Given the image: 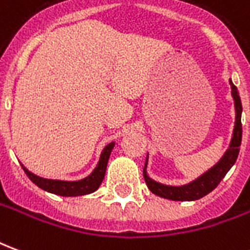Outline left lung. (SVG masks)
Instances as JSON below:
<instances>
[{
    "label": "left lung",
    "instance_id": "left-lung-1",
    "mask_svg": "<svg viewBox=\"0 0 250 250\" xmlns=\"http://www.w3.org/2000/svg\"><path fill=\"white\" fill-rule=\"evenodd\" d=\"M231 96L234 100V108H236V122H234V130H233V136H231L229 148L226 150L224 157L221 158L218 163H215L214 166L209 168L206 173H204L201 177L194 179L193 182H190L184 186H168V185L159 184L157 181L151 179L147 175V158L143 168V177L146 181V185L151 190V193L155 195H159L162 198L171 199V201H195L205 197L206 194L213 191L222 178L225 177L226 173L231 168V166L236 163L238 152H240V146H241L242 138V125H241V114H242V104L237 87L231 83Z\"/></svg>",
    "mask_w": 250,
    "mask_h": 250
}]
</instances>
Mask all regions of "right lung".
Returning a JSON list of instances; mask_svg holds the SVG:
<instances>
[{"instance_id": "obj_1", "label": "right lung", "mask_w": 250, "mask_h": 250, "mask_svg": "<svg viewBox=\"0 0 250 250\" xmlns=\"http://www.w3.org/2000/svg\"><path fill=\"white\" fill-rule=\"evenodd\" d=\"M114 146L115 143L111 142V143H108L107 146L104 147L103 151L100 154L98 166L95 167V170L88 177L80 179V181H59V179L41 178L39 175L30 173L24 165H21V166L24 168L25 174L29 177L30 181L35 185H37L40 188L48 191V193L57 194V195H62V197L85 195V194H91L93 191H96L100 184L103 182L107 163H108L109 155H111V151H112Z\"/></svg>"}]
</instances>
